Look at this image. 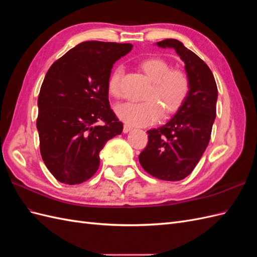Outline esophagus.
Masks as SVG:
<instances>
[{
	"label": "esophagus",
	"mask_w": 257,
	"mask_h": 257,
	"mask_svg": "<svg viewBox=\"0 0 257 257\" xmlns=\"http://www.w3.org/2000/svg\"><path fill=\"white\" fill-rule=\"evenodd\" d=\"M132 128H133V127H132V126L130 125V124H124L123 132H124V133H127V132H130Z\"/></svg>",
	"instance_id": "1"
}]
</instances>
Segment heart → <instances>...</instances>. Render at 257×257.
Listing matches in <instances>:
<instances>
[{
	"label": "heart",
	"instance_id": "1",
	"mask_svg": "<svg viewBox=\"0 0 257 257\" xmlns=\"http://www.w3.org/2000/svg\"><path fill=\"white\" fill-rule=\"evenodd\" d=\"M138 67L151 80L145 100L127 102L115 107L119 118L133 125L145 126L157 122L161 114L167 116L180 109L191 90L189 75L183 69L172 68L162 58L149 57L139 61ZM122 67H114L107 80V90L115 98L122 96Z\"/></svg>",
	"mask_w": 257,
	"mask_h": 257
}]
</instances>
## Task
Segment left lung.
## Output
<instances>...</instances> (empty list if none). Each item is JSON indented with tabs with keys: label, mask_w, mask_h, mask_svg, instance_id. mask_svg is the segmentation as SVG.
Wrapping results in <instances>:
<instances>
[{
	"label": "left lung",
	"mask_w": 257,
	"mask_h": 257,
	"mask_svg": "<svg viewBox=\"0 0 257 257\" xmlns=\"http://www.w3.org/2000/svg\"><path fill=\"white\" fill-rule=\"evenodd\" d=\"M158 46L174 48L191 80L190 94L174 118L148 133L139 163L148 174L165 181L188 177L206 150L216 115L217 88L212 72L195 53L174 38Z\"/></svg>",
	"instance_id": "left-lung-1"
}]
</instances>
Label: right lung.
Instances as JSON below:
<instances>
[{"label":"right lung","instance_id":"1","mask_svg":"<svg viewBox=\"0 0 257 257\" xmlns=\"http://www.w3.org/2000/svg\"><path fill=\"white\" fill-rule=\"evenodd\" d=\"M132 44L83 42L48 69L38 95L36 126L45 165L58 181H87L99 166L107 141L123 123L110 108L107 80ZM102 122L97 124V122Z\"/></svg>","mask_w":257,"mask_h":257}]
</instances>
